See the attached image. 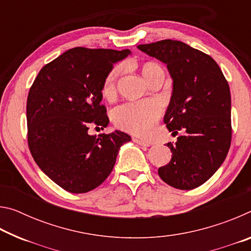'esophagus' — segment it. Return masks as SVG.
<instances>
[{
	"label": "esophagus",
	"instance_id": "esophagus-1",
	"mask_svg": "<svg viewBox=\"0 0 251 251\" xmlns=\"http://www.w3.org/2000/svg\"><path fill=\"white\" fill-rule=\"evenodd\" d=\"M133 141H134L136 144H138V145H141V146H145V147H150V146H151V144H150V143H147V142H145V141H143V139H139V138H133Z\"/></svg>",
	"mask_w": 251,
	"mask_h": 251
}]
</instances>
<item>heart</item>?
<instances>
[{
    "label": "heart",
    "mask_w": 251,
    "mask_h": 251,
    "mask_svg": "<svg viewBox=\"0 0 251 251\" xmlns=\"http://www.w3.org/2000/svg\"><path fill=\"white\" fill-rule=\"evenodd\" d=\"M123 67L116 66L109 72L103 86V94L110 95L115 90L117 78L122 74ZM163 71L154 62L145 63L142 66V75L147 83L157 72ZM161 107L156 100H144L137 103H127L113 110L112 117L115 125L120 128L138 135H146L154 127L160 115Z\"/></svg>",
    "instance_id": "obj_1"
}]
</instances>
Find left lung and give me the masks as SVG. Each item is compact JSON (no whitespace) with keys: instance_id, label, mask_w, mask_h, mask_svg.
I'll list each match as a JSON object with an SVG mask.
<instances>
[{"instance_id":"8db88e82","label":"left lung","mask_w":251,"mask_h":251,"mask_svg":"<svg viewBox=\"0 0 251 251\" xmlns=\"http://www.w3.org/2000/svg\"><path fill=\"white\" fill-rule=\"evenodd\" d=\"M138 50L167 65L173 92L164 123L186 134L175 145L158 175L166 184L189 190L202 185L222 166L231 142V99L226 78L209 55L180 41L142 44Z\"/></svg>"}]
</instances>
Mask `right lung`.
<instances>
[{
  "instance_id": "add662e5",
  "label": "right lung",
  "mask_w": 251,
  "mask_h": 251,
  "mask_svg": "<svg viewBox=\"0 0 251 251\" xmlns=\"http://www.w3.org/2000/svg\"><path fill=\"white\" fill-rule=\"evenodd\" d=\"M129 50L71 49L40 71L26 104L27 141L34 160L46 176L73 194L99 187L115 165L130 136L121 130L91 136V125L104 128L109 120L104 82ZM96 127V128H97Z\"/></svg>"
}]
</instances>
